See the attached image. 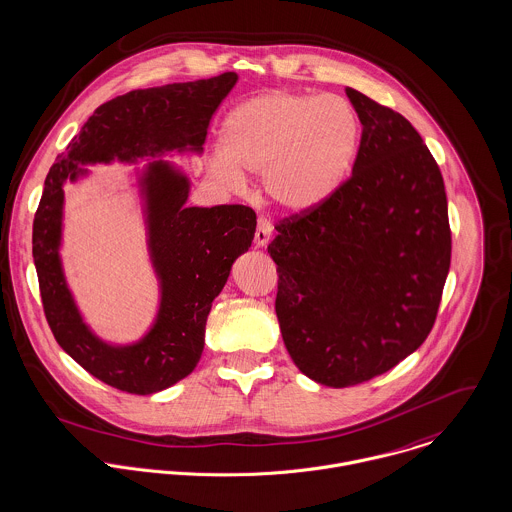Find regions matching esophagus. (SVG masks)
I'll return each mask as SVG.
<instances>
[{
    "instance_id": "1",
    "label": "esophagus",
    "mask_w": 512,
    "mask_h": 512,
    "mask_svg": "<svg viewBox=\"0 0 512 512\" xmlns=\"http://www.w3.org/2000/svg\"><path fill=\"white\" fill-rule=\"evenodd\" d=\"M273 233V225L267 217H259L257 219V229H255V247H265L271 239Z\"/></svg>"
}]
</instances>
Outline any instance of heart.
Here are the masks:
<instances>
[{
	"instance_id": "obj_1",
	"label": "heart",
	"mask_w": 512,
	"mask_h": 512,
	"mask_svg": "<svg viewBox=\"0 0 512 512\" xmlns=\"http://www.w3.org/2000/svg\"><path fill=\"white\" fill-rule=\"evenodd\" d=\"M221 154L211 174L241 188L243 174H261L273 204L308 211L324 204L348 176L360 122L340 97L271 91L233 108L221 126Z\"/></svg>"
}]
</instances>
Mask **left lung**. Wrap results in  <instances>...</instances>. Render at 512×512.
<instances>
[{"instance_id":"obj_1","label":"left lung","mask_w":512,"mask_h":512,"mask_svg":"<svg viewBox=\"0 0 512 512\" xmlns=\"http://www.w3.org/2000/svg\"><path fill=\"white\" fill-rule=\"evenodd\" d=\"M362 122L352 176L324 204L281 219L275 310L310 380L348 388L415 352L451 265L439 166L400 112L346 89Z\"/></svg>"}]
</instances>
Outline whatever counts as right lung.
Here are the masks:
<instances>
[{
  "instance_id": "add662e5",
  "label": "right lung",
  "mask_w": 512,
  "mask_h": 512,
  "mask_svg": "<svg viewBox=\"0 0 512 512\" xmlns=\"http://www.w3.org/2000/svg\"><path fill=\"white\" fill-rule=\"evenodd\" d=\"M237 75L130 91L101 104L51 166L33 219V261L43 310L59 346L104 384L138 396L166 390L192 374L204 352L205 322L233 261L251 247L257 215L247 205L186 207L190 180L166 160L138 178L148 251L160 281L152 328L134 344L112 346L85 322L61 265L65 182L87 164L136 162L166 152H202L209 120Z\"/></svg>"
}]
</instances>
